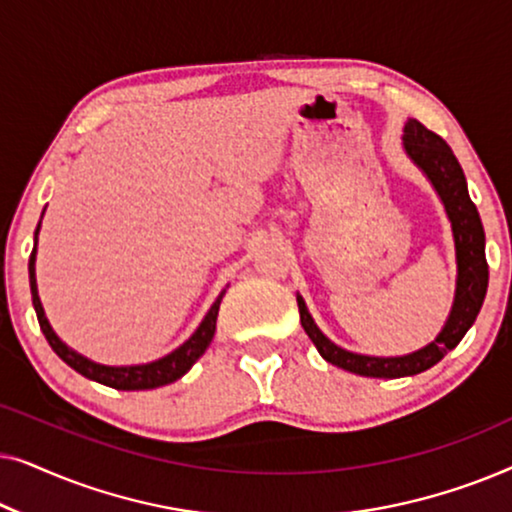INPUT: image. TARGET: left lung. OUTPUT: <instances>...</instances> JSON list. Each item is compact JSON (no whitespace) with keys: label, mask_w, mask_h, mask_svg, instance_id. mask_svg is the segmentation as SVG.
Here are the masks:
<instances>
[{"label":"left lung","mask_w":512,"mask_h":512,"mask_svg":"<svg viewBox=\"0 0 512 512\" xmlns=\"http://www.w3.org/2000/svg\"><path fill=\"white\" fill-rule=\"evenodd\" d=\"M403 149L412 163L426 174L431 186L436 188L438 198L445 205L447 219L452 223L454 254H457V289H454V303L443 331L426 347L405 356L354 354L338 347L319 331L312 314L307 312L305 300L298 296L300 324H303L305 333L310 335L314 347L319 349V354L328 363H333V366L363 377H389L391 380V377L424 373V370L436 366L450 349L459 345L468 328L473 326L482 307V300H485L489 282L485 230H482L478 207L473 205L471 195H468L464 170H461L459 160L454 158L452 149L445 144L443 137L424 128L415 118H410L403 128Z\"/></svg>","instance_id":"8db88e82"}]
</instances>
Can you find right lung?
Listing matches in <instances>:
<instances>
[{
	"instance_id": "right-lung-1",
	"label": "right lung",
	"mask_w": 512,
	"mask_h": 512,
	"mask_svg": "<svg viewBox=\"0 0 512 512\" xmlns=\"http://www.w3.org/2000/svg\"><path fill=\"white\" fill-rule=\"evenodd\" d=\"M41 216H44V214H41ZM39 228H41V221H39L37 230H34V249H32V256H30L32 305H34V312H37L41 333L46 335L48 345L53 347V352L58 354L69 368H74L76 373L88 377V380H95V382L104 384V387H114V389H123V391H142V389L165 387V384L179 380V377H184L188 370H191L193 363L198 361L202 354H205V349L209 347V342H212V338H214L216 317H219V305H221V298H223V293H226V291H221L219 298L214 300V305L209 307V312L205 314V319H202L198 331H195L191 338L184 342V345H179L177 349H174V352H170L158 361L142 363V366H102V363L90 361V359H86V356H81L79 352H74L72 347H67L65 342H62L58 335H55L51 324H48L44 307H41V300H39L37 275H34Z\"/></svg>"
}]
</instances>
